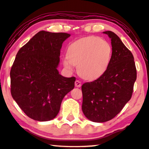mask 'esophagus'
Segmentation results:
<instances>
[{
	"mask_svg": "<svg viewBox=\"0 0 149 149\" xmlns=\"http://www.w3.org/2000/svg\"><path fill=\"white\" fill-rule=\"evenodd\" d=\"M75 87H77V88L81 87V81H79V80H76L75 81Z\"/></svg>",
	"mask_w": 149,
	"mask_h": 149,
	"instance_id": "esophagus-1",
	"label": "esophagus"
}]
</instances>
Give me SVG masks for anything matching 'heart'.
Here are the masks:
<instances>
[{"mask_svg": "<svg viewBox=\"0 0 149 149\" xmlns=\"http://www.w3.org/2000/svg\"><path fill=\"white\" fill-rule=\"evenodd\" d=\"M112 56L110 44L99 37L88 36L79 39L69 46L68 56L63 64L72 72L77 66L78 74L84 79L93 80L104 74Z\"/></svg>", "mask_w": 149, "mask_h": 149, "instance_id": "heart-1", "label": "heart"}]
</instances>
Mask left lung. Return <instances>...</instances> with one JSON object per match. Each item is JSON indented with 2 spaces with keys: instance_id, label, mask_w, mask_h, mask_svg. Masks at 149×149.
Masks as SVG:
<instances>
[{
  "instance_id": "1",
  "label": "left lung",
  "mask_w": 149,
  "mask_h": 149,
  "mask_svg": "<svg viewBox=\"0 0 149 149\" xmlns=\"http://www.w3.org/2000/svg\"><path fill=\"white\" fill-rule=\"evenodd\" d=\"M111 40L112 56L103 75L81 86L82 111L87 119L102 123L116 117L130 100L136 79L132 54L111 31L102 32Z\"/></svg>"
}]
</instances>
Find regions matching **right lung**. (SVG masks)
<instances>
[{
    "label": "right lung",
    "instance_id": "obj_1",
    "mask_svg": "<svg viewBox=\"0 0 149 149\" xmlns=\"http://www.w3.org/2000/svg\"><path fill=\"white\" fill-rule=\"evenodd\" d=\"M67 33L40 31L19 50L10 72L12 97L29 117L39 121L54 119L63 98L74 89L75 77L57 70Z\"/></svg>",
    "mask_w": 149,
    "mask_h": 149
}]
</instances>
